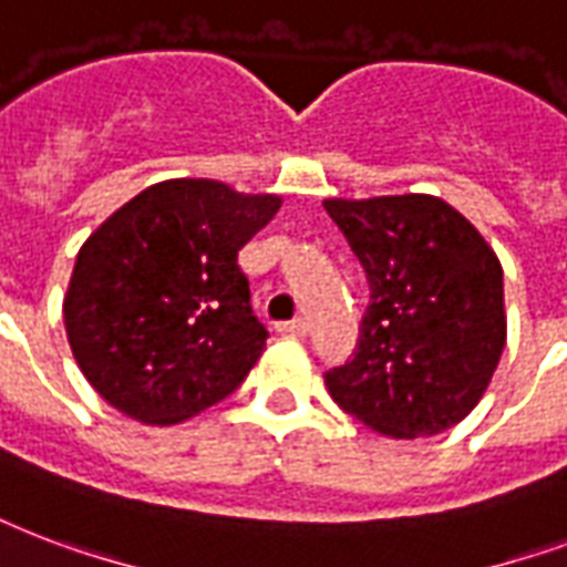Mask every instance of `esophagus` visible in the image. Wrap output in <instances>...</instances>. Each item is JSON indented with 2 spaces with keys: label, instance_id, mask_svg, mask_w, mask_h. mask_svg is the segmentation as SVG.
Segmentation results:
<instances>
[{
  "label": "esophagus",
  "instance_id": "esophagus-1",
  "mask_svg": "<svg viewBox=\"0 0 567 567\" xmlns=\"http://www.w3.org/2000/svg\"><path fill=\"white\" fill-rule=\"evenodd\" d=\"M276 330L282 332V336H291V339H302L306 330H309V323L302 321V318H293V321H282Z\"/></svg>",
  "mask_w": 567,
  "mask_h": 567
}]
</instances>
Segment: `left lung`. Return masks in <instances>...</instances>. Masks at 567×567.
Segmentation results:
<instances>
[{"label":"left lung","instance_id":"obj_1","mask_svg":"<svg viewBox=\"0 0 567 567\" xmlns=\"http://www.w3.org/2000/svg\"><path fill=\"white\" fill-rule=\"evenodd\" d=\"M369 279L348 360L323 374L332 401L378 434L416 440L478 404L505 348L503 267L434 196L323 202Z\"/></svg>","mask_w":567,"mask_h":567}]
</instances>
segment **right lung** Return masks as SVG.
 Instances as JSON below:
<instances>
[{"label": "right lung", "instance_id": "add662e5", "mask_svg": "<svg viewBox=\"0 0 567 567\" xmlns=\"http://www.w3.org/2000/svg\"><path fill=\"white\" fill-rule=\"evenodd\" d=\"M276 210V196L219 181H163L82 244L64 327L103 401L172 425L244 383L270 332L255 318L237 252Z\"/></svg>", "mask_w": 567, "mask_h": 567}]
</instances>
